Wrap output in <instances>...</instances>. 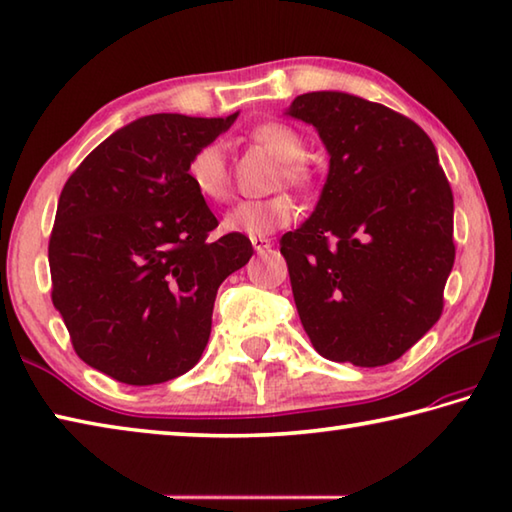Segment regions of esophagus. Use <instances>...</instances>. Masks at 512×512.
Returning <instances> with one entry per match:
<instances>
[{"instance_id":"1","label":"esophagus","mask_w":512,"mask_h":512,"mask_svg":"<svg viewBox=\"0 0 512 512\" xmlns=\"http://www.w3.org/2000/svg\"><path fill=\"white\" fill-rule=\"evenodd\" d=\"M252 245L256 249V254H263V252H269V247L274 245V240L267 238V236H254L252 238Z\"/></svg>"}]
</instances>
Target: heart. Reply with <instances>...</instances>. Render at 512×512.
Wrapping results in <instances>:
<instances>
[{
  "instance_id": "obj_1",
  "label": "heart",
  "mask_w": 512,
  "mask_h": 512,
  "mask_svg": "<svg viewBox=\"0 0 512 512\" xmlns=\"http://www.w3.org/2000/svg\"><path fill=\"white\" fill-rule=\"evenodd\" d=\"M252 138L274 153L281 162V178L298 189L312 185V169L301 158L305 156V142L301 133L283 122H263L252 129ZM187 178L200 198L207 202H225L231 194V180L223 149L218 144L191 153L187 162ZM294 205L287 196H272L265 200H240L223 218V229L229 234L267 236L272 231L292 223Z\"/></svg>"
}]
</instances>
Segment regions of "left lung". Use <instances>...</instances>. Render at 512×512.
<instances>
[{
  "label": "left lung",
  "instance_id": "left-lung-1",
  "mask_svg": "<svg viewBox=\"0 0 512 512\" xmlns=\"http://www.w3.org/2000/svg\"><path fill=\"white\" fill-rule=\"evenodd\" d=\"M330 173L314 214L281 238L294 303L314 350L379 368L439 321L455 263L452 189L428 133L388 106L305 93Z\"/></svg>",
  "mask_w": 512,
  "mask_h": 512
}]
</instances>
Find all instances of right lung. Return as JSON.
<instances>
[{
    "label": "right lung",
    "mask_w": 512,
    "mask_h": 512,
    "mask_svg": "<svg viewBox=\"0 0 512 512\" xmlns=\"http://www.w3.org/2000/svg\"><path fill=\"white\" fill-rule=\"evenodd\" d=\"M156 113L82 160L48 240L51 298L75 354L127 385L176 379L200 361L220 283L247 265L245 234L218 227L187 178L191 153L234 124Z\"/></svg>",
    "instance_id": "obj_1"
}]
</instances>
